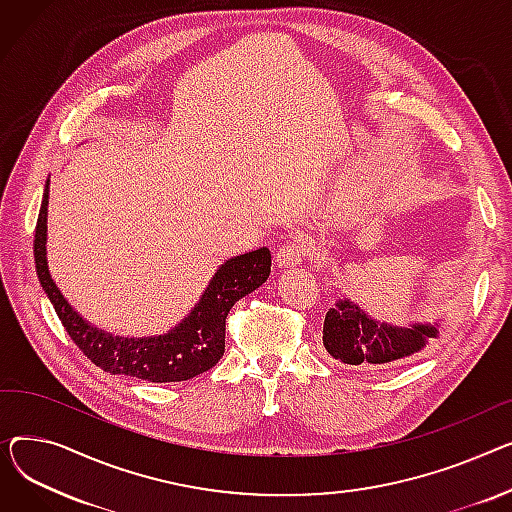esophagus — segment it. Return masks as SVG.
Listing matches in <instances>:
<instances>
[{
	"label": "esophagus",
	"mask_w": 512,
	"mask_h": 512,
	"mask_svg": "<svg viewBox=\"0 0 512 512\" xmlns=\"http://www.w3.org/2000/svg\"><path fill=\"white\" fill-rule=\"evenodd\" d=\"M310 254V246L308 242H304V239H291V242L283 244L277 252V264L281 268H291V266H297L302 264L304 258Z\"/></svg>",
	"instance_id": "34e87169"
}]
</instances>
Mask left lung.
Wrapping results in <instances>:
<instances>
[{
	"mask_svg": "<svg viewBox=\"0 0 512 512\" xmlns=\"http://www.w3.org/2000/svg\"><path fill=\"white\" fill-rule=\"evenodd\" d=\"M440 328V320L407 326L380 322L343 297L324 316L322 343L343 364L366 372H384L422 355L440 339Z\"/></svg>",
	"mask_w": 512,
	"mask_h": 512,
	"instance_id": "1",
	"label": "left lung"
}]
</instances>
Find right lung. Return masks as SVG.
I'll return each instance as SVG.
<instances>
[{"mask_svg":"<svg viewBox=\"0 0 512 512\" xmlns=\"http://www.w3.org/2000/svg\"><path fill=\"white\" fill-rule=\"evenodd\" d=\"M49 179L35 229L37 277L78 349L109 374L148 382H184L213 368L225 353V318L235 302L270 275V252L258 248L225 260L210 277L198 304L171 330L153 337H122L82 318L55 285L47 262Z\"/></svg>","mask_w":512,"mask_h":512,"instance_id":"right-lung-1","label":"right lung"}]
</instances>
